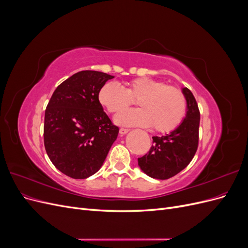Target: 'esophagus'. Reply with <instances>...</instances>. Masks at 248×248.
I'll return each instance as SVG.
<instances>
[{"mask_svg":"<svg viewBox=\"0 0 248 248\" xmlns=\"http://www.w3.org/2000/svg\"><path fill=\"white\" fill-rule=\"evenodd\" d=\"M128 131H129V129H127V128H120V133H121V134H125Z\"/></svg>","mask_w":248,"mask_h":248,"instance_id":"esophagus-1","label":"esophagus"}]
</instances>
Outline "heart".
Wrapping results in <instances>:
<instances>
[{"label": "heart", "mask_w": 248, "mask_h": 248, "mask_svg": "<svg viewBox=\"0 0 248 248\" xmlns=\"http://www.w3.org/2000/svg\"><path fill=\"white\" fill-rule=\"evenodd\" d=\"M138 99L140 109L120 112L116 123L126 126H153L157 132H170L178 128L186 114V97L175 86L150 78H138L121 87L108 82L99 91L98 99L108 112L122 111Z\"/></svg>", "instance_id": "heart-1"}]
</instances>
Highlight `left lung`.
<instances>
[{"mask_svg": "<svg viewBox=\"0 0 248 248\" xmlns=\"http://www.w3.org/2000/svg\"><path fill=\"white\" fill-rule=\"evenodd\" d=\"M187 111L178 128L162 137H153L149 152L138 159L140 170L154 179L176 176L192 160L199 146L200 109L189 89L183 88Z\"/></svg>", "mask_w": 248, "mask_h": 248, "instance_id": "8db88e82", "label": "left lung"}]
</instances>
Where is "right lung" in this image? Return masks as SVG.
I'll return each instance as SVG.
<instances>
[{
    "label": "right lung",
    "instance_id": "add662e5",
    "mask_svg": "<svg viewBox=\"0 0 248 248\" xmlns=\"http://www.w3.org/2000/svg\"><path fill=\"white\" fill-rule=\"evenodd\" d=\"M115 77L85 70L59 85L44 116V147L52 164L73 179L94 175L117 140L119 127L111 123L99 102L100 89Z\"/></svg>",
    "mask_w": 248,
    "mask_h": 248
}]
</instances>
